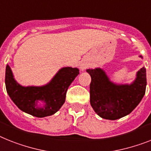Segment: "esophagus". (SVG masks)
<instances>
[{
  "mask_svg": "<svg viewBox=\"0 0 151 151\" xmlns=\"http://www.w3.org/2000/svg\"><path fill=\"white\" fill-rule=\"evenodd\" d=\"M88 65H88V63H87V62H82V63H81V65H80L81 69L84 70V69H86V67L88 66Z\"/></svg>",
  "mask_w": 151,
  "mask_h": 151,
  "instance_id": "34e87169",
  "label": "esophagus"
}]
</instances>
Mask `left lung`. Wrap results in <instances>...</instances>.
Here are the masks:
<instances>
[{
    "label": "left lung",
    "mask_w": 151,
    "mask_h": 151,
    "mask_svg": "<svg viewBox=\"0 0 151 151\" xmlns=\"http://www.w3.org/2000/svg\"><path fill=\"white\" fill-rule=\"evenodd\" d=\"M143 58L141 55H140ZM90 104L103 119L115 120L131 113L140 103L147 86L146 68H141L130 84H116L103 68H89Z\"/></svg>",
    "instance_id": "8db88e82"
}]
</instances>
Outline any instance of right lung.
Returning <instances> with one entry per match:
<instances>
[{
	"label": "right lung",
	"instance_id": "add662e5",
	"mask_svg": "<svg viewBox=\"0 0 151 151\" xmlns=\"http://www.w3.org/2000/svg\"><path fill=\"white\" fill-rule=\"evenodd\" d=\"M78 74V68L63 67L44 86H23L14 79L11 67L7 65L6 89L11 100L22 111L36 117H45L59 110L65 101L68 86Z\"/></svg>",
	"mask_w": 151,
	"mask_h": 151
}]
</instances>
